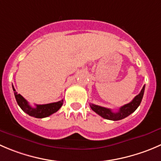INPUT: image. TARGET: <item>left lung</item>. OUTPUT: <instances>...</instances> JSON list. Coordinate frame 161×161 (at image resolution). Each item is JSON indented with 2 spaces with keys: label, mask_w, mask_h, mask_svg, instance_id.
<instances>
[{
  "label": "left lung",
  "mask_w": 161,
  "mask_h": 161,
  "mask_svg": "<svg viewBox=\"0 0 161 161\" xmlns=\"http://www.w3.org/2000/svg\"><path fill=\"white\" fill-rule=\"evenodd\" d=\"M144 91L145 86L142 87L139 94L137 95L130 103L124 104V106L120 107L117 112H113L111 109L104 107H101V106L97 105V104H90V106L93 112H95L97 114H98V115H101L104 119H106L113 120V121L123 119L126 118V117L128 116L131 113H133L138 108V107L141 104L142 100Z\"/></svg>",
  "instance_id": "left-lung-1"
}]
</instances>
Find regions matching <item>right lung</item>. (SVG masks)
I'll return each mask as SVG.
<instances>
[{"instance_id": "add662e5", "label": "right lung", "mask_w": 161, "mask_h": 161, "mask_svg": "<svg viewBox=\"0 0 161 161\" xmlns=\"http://www.w3.org/2000/svg\"><path fill=\"white\" fill-rule=\"evenodd\" d=\"M12 89H13L17 104L21 108L22 110L31 116L35 117V118H45V117L49 116L52 114L57 112L63 105L64 100H61L57 102L50 103V104H36V107L33 108L30 105L27 101L22 95L15 91L13 85H12Z\"/></svg>"}]
</instances>
